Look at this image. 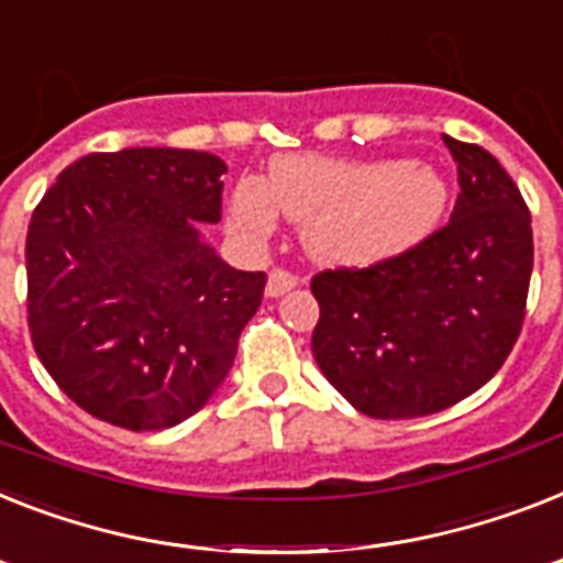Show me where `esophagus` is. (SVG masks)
<instances>
[{
    "mask_svg": "<svg viewBox=\"0 0 563 563\" xmlns=\"http://www.w3.org/2000/svg\"><path fill=\"white\" fill-rule=\"evenodd\" d=\"M295 286H297L295 274L286 272V268H274V272L268 274L266 295L268 297H280V295H286L289 289H295Z\"/></svg>",
    "mask_w": 563,
    "mask_h": 563,
    "instance_id": "esophagus-1",
    "label": "esophagus"
}]
</instances>
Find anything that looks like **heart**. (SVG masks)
Segmentation results:
<instances>
[{
  "instance_id": "1",
  "label": "heart",
  "mask_w": 563,
  "mask_h": 563,
  "mask_svg": "<svg viewBox=\"0 0 563 563\" xmlns=\"http://www.w3.org/2000/svg\"><path fill=\"white\" fill-rule=\"evenodd\" d=\"M445 202V178L431 164L300 153L272 162L263 185L242 178L231 196V222L242 234L260 236L283 213L303 222V245L314 260L361 266L431 234Z\"/></svg>"
}]
</instances>
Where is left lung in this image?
Returning a JSON list of instances; mask_svg holds the SVG:
<instances>
[{
  "instance_id": "left-lung-1",
  "label": "left lung",
  "mask_w": 563,
  "mask_h": 563,
  "mask_svg": "<svg viewBox=\"0 0 563 563\" xmlns=\"http://www.w3.org/2000/svg\"><path fill=\"white\" fill-rule=\"evenodd\" d=\"M445 139L456 162L448 225L367 268L312 277V355L373 419L440 413L486 385L527 318L532 217L495 155Z\"/></svg>"
}]
</instances>
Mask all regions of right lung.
<instances>
[{
    "mask_svg": "<svg viewBox=\"0 0 563 563\" xmlns=\"http://www.w3.org/2000/svg\"><path fill=\"white\" fill-rule=\"evenodd\" d=\"M219 155L91 153L59 173L25 240L29 329L57 387L95 419L162 431L208 405L266 272L202 240L222 217Z\"/></svg>",
    "mask_w": 563,
    "mask_h": 563,
    "instance_id": "obj_1",
    "label": "right lung"
}]
</instances>
